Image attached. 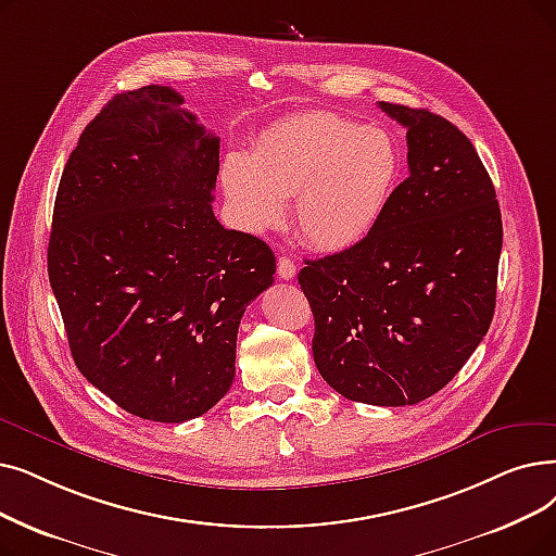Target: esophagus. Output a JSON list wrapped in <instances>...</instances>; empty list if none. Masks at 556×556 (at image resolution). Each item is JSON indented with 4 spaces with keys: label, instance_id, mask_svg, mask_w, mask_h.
Instances as JSON below:
<instances>
[{
    "label": "esophagus",
    "instance_id": "34e87169",
    "mask_svg": "<svg viewBox=\"0 0 556 556\" xmlns=\"http://www.w3.org/2000/svg\"><path fill=\"white\" fill-rule=\"evenodd\" d=\"M277 275L281 279H293L298 275V265L293 263L291 256H279V261H277Z\"/></svg>",
    "mask_w": 556,
    "mask_h": 556
}]
</instances>
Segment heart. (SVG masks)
Here are the masks:
<instances>
[{
	"label": "heart",
	"instance_id": "b5f03b06",
	"mask_svg": "<svg viewBox=\"0 0 556 556\" xmlns=\"http://www.w3.org/2000/svg\"><path fill=\"white\" fill-rule=\"evenodd\" d=\"M400 177L395 140L331 113L295 115L263 131L248 156L231 154L223 186L250 231L281 225L283 198L308 245L336 252L364 240L391 202Z\"/></svg>",
	"mask_w": 556,
	"mask_h": 556
}]
</instances>
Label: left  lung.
Here are the masks:
<instances>
[{"label": "left lung", "mask_w": 556, "mask_h": 556, "mask_svg": "<svg viewBox=\"0 0 556 556\" xmlns=\"http://www.w3.org/2000/svg\"><path fill=\"white\" fill-rule=\"evenodd\" d=\"M406 127L408 177L356 245L298 275L323 379L352 402L418 404L464 368L486 336L502 215L472 142L427 109L379 102Z\"/></svg>", "instance_id": "8db88e82"}]
</instances>
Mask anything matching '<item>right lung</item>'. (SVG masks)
I'll list each match as a JSON object with an SVG mask.
<instances>
[{
  "instance_id": "add662e5",
  "label": "right lung",
  "mask_w": 556,
  "mask_h": 556,
  "mask_svg": "<svg viewBox=\"0 0 556 556\" xmlns=\"http://www.w3.org/2000/svg\"><path fill=\"white\" fill-rule=\"evenodd\" d=\"M170 86L119 92L59 184L47 270L81 375L154 422L206 414L231 389L245 306L277 261L213 213L220 138Z\"/></svg>"
}]
</instances>
